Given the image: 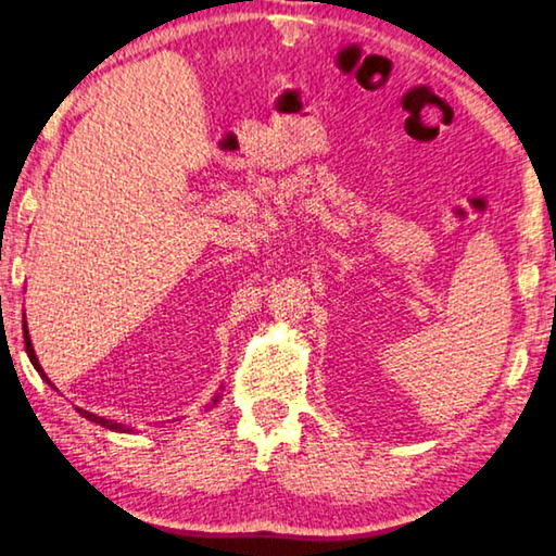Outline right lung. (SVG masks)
Returning a JSON list of instances; mask_svg holds the SVG:
<instances>
[{
	"label": "right lung",
	"instance_id": "right-lung-1",
	"mask_svg": "<svg viewBox=\"0 0 556 556\" xmlns=\"http://www.w3.org/2000/svg\"><path fill=\"white\" fill-rule=\"evenodd\" d=\"M24 344H26V354H29V359H31V364H34V369L39 371L41 379H47V384H51L49 377L43 375V369H41V364H39V357H36V352H34V344H31V338H29V330H26V320H24ZM51 387H53V384H51ZM216 402H218V396H214V402H212V404H216ZM76 412H78L80 416H84V418H88V421H93V424H98V426H103V429L121 431V433H132L130 426H125V424H117V421H111V418H103V416H96V414H90V412H84V408H76Z\"/></svg>",
	"mask_w": 556,
	"mask_h": 556
}]
</instances>
